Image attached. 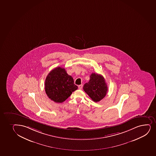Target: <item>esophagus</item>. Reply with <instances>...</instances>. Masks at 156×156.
<instances>
[{"label": "esophagus", "mask_w": 156, "mask_h": 156, "mask_svg": "<svg viewBox=\"0 0 156 156\" xmlns=\"http://www.w3.org/2000/svg\"><path fill=\"white\" fill-rule=\"evenodd\" d=\"M82 84H81V85H79V86H78V89H79V90L82 89Z\"/></svg>", "instance_id": "34e87169"}]
</instances>
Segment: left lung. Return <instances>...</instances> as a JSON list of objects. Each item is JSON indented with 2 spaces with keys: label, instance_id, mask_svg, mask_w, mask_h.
<instances>
[{
  "label": "left lung",
  "instance_id": "8db88e82",
  "mask_svg": "<svg viewBox=\"0 0 156 156\" xmlns=\"http://www.w3.org/2000/svg\"><path fill=\"white\" fill-rule=\"evenodd\" d=\"M89 82L86 83L83 89L90 98L98 102L106 96L108 91L107 84L103 76L92 73Z\"/></svg>",
  "mask_w": 156,
  "mask_h": 156
}]
</instances>
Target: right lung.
I'll return each instance as SVG.
<instances>
[{"instance_id":"right-lung-1","label":"right lung","mask_w":156,"mask_h":156,"mask_svg":"<svg viewBox=\"0 0 156 156\" xmlns=\"http://www.w3.org/2000/svg\"><path fill=\"white\" fill-rule=\"evenodd\" d=\"M45 91L49 98L55 103L64 102L78 89L74 79L64 68L58 67L49 73L45 80Z\"/></svg>"}]
</instances>
